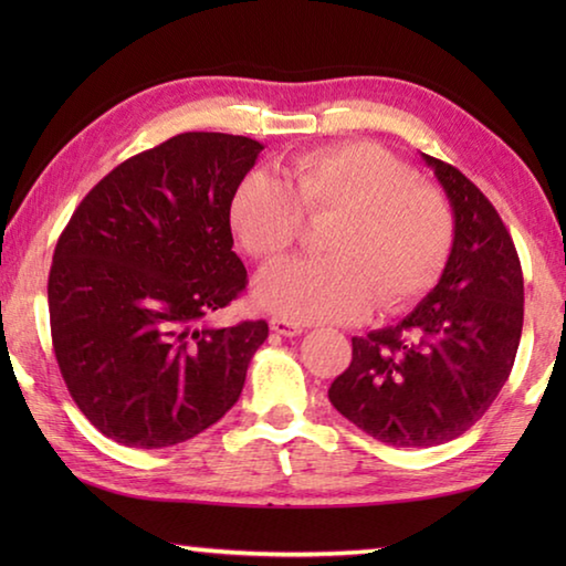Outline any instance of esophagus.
<instances>
[{"mask_svg":"<svg viewBox=\"0 0 566 566\" xmlns=\"http://www.w3.org/2000/svg\"><path fill=\"white\" fill-rule=\"evenodd\" d=\"M270 327H272V332L282 334V337H296V334H302V324L290 322V319H284V317H272L270 319Z\"/></svg>","mask_w":566,"mask_h":566,"instance_id":"esophagus-1","label":"esophagus"}]
</instances>
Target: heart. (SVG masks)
<instances>
[{
	"instance_id": "1",
	"label": "heart",
	"mask_w": 566,
	"mask_h": 566,
	"mask_svg": "<svg viewBox=\"0 0 566 566\" xmlns=\"http://www.w3.org/2000/svg\"><path fill=\"white\" fill-rule=\"evenodd\" d=\"M304 214L334 219L327 256L280 264L256 282L264 310L290 322H352L375 302L381 312L405 310L432 290L452 254L447 197L371 142L306 151L284 181L254 171L229 207L239 242L262 262L300 242Z\"/></svg>"
}]
</instances>
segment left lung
I'll use <instances>...</instances> for the list:
<instances>
[{"label": "left lung", "mask_w": 566, "mask_h": 566, "mask_svg": "<svg viewBox=\"0 0 566 566\" xmlns=\"http://www.w3.org/2000/svg\"><path fill=\"white\" fill-rule=\"evenodd\" d=\"M421 157L454 212L442 280L397 327L354 337L329 387L342 417L391 447H437L476 424L510 379L524 322L522 264L502 217L457 167Z\"/></svg>", "instance_id": "1"}]
</instances>
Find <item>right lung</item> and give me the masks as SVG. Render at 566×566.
<instances>
[{
	"mask_svg": "<svg viewBox=\"0 0 566 566\" xmlns=\"http://www.w3.org/2000/svg\"><path fill=\"white\" fill-rule=\"evenodd\" d=\"M262 149L237 134H177L114 167L60 234L46 284L54 357L114 442H187L242 395L270 327L207 319L247 290L229 207Z\"/></svg>",
	"mask_w": 566,
	"mask_h": 566,
	"instance_id": "right-lung-1",
	"label": "right lung"
}]
</instances>
